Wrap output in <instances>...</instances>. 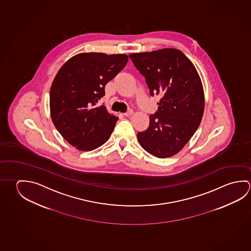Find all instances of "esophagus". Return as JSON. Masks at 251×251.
<instances>
[{"label":"esophagus","mask_w":251,"mask_h":251,"mask_svg":"<svg viewBox=\"0 0 251 251\" xmlns=\"http://www.w3.org/2000/svg\"><path fill=\"white\" fill-rule=\"evenodd\" d=\"M132 115H133V111L132 110H128L127 112H126V113H124V116H126V117L131 116Z\"/></svg>","instance_id":"esophagus-1"}]
</instances>
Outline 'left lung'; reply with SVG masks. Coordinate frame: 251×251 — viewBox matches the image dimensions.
I'll list each match as a JSON object with an SVG mask.
<instances>
[{"mask_svg": "<svg viewBox=\"0 0 251 251\" xmlns=\"http://www.w3.org/2000/svg\"><path fill=\"white\" fill-rule=\"evenodd\" d=\"M145 76L151 95L160 96L158 111L150 115L145 131L137 133L141 146L157 158L178 153L197 131L204 110L202 81L193 63L175 49L129 54Z\"/></svg>", "mask_w": 251, "mask_h": 251, "instance_id": "obj_1", "label": "left lung"}]
</instances>
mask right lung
I'll list each match as a JSON object with an SVG mask.
<instances>
[{"instance_id":"1","label":"right lung","mask_w":251,"mask_h":251,"mask_svg":"<svg viewBox=\"0 0 251 251\" xmlns=\"http://www.w3.org/2000/svg\"><path fill=\"white\" fill-rule=\"evenodd\" d=\"M127 60L121 53H81L58 71L50 89L51 117L62 137L76 149L93 151L110 137L118 117L98 102Z\"/></svg>"}]
</instances>
